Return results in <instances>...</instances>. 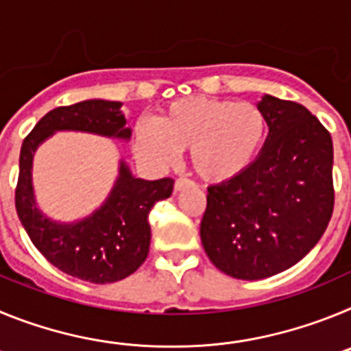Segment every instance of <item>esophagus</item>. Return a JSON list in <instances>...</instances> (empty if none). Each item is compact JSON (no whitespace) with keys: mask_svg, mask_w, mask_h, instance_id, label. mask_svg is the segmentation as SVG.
Instances as JSON below:
<instances>
[{"mask_svg":"<svg viewBox=\"0 0 351 351\" xmlns=\"http://www.w3.org/2000/svg\"><path fill=\"white\" fill-rule=\"evenodd\" d=\"M190 184H191L190 179L179 178V179H176V184H173V190L179 191V190H182V188H186V186H190Z\"/></svg>","mask_w":351,"mask_h":351,"instance_id":"esophagus-1","label":"esophagus"}]
</instances>
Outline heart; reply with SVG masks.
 <instances>
[{
    "label": "heart",
    "instance_id": "1",
    "mask_svg": "<svg viewBox=\"0 0 351 351\" xmlns=\"http://www.w3.org/2000/svg\"><path fill=\"white\" fill-rule=\"evenodd\" d=\"M267 135L262 108L250 101L190 96L167 105L158 121L141 119L133 128L138 158L167 167L190 149V165L207 182L237 178L256 160Z\"/></svg>",
    "mask_w": 351,
    "mask_h": 351
}]
</instances>
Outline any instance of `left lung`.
Returning a JSON list of instances; mask_svg holds the SVG:
<instances>
[{
    "instance_id": "8db88e82",
    "label": "left lung",
    "mask_w": 351,
    "mask_h": 351,
    "mask_svg": "<svg viewBox=\"0 0 351 351\" xmlns=\"http://www.w3.org/2000/svg\"><path fill=\"white\" fill-rule=\"evenodd\" d=\"M267 141L237 178L207 188L200 237L210 262L237 280L295 265L332 218V137L304 105L265 95Z\"/></svg>"
}]
</instances>
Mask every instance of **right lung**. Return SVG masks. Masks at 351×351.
I'll use <instances>...</instances> for the list:
<instances>
[{"label":"right lung","instance_id":"obj_1","mask_svg":"<svg viewBox=\"0 0 351 351\" xmlns=\"http://www.w3.org/2000/svg\"><path fill=\"white\" fill-rule=\"evenodd\" d=\"M58 130H79L130 138L119 101L86 100L47 112L24 138L19 158L15 209L31 243L49 262L89 283H116L141 267L149 253V213L172 195L173 179L132 178L125 163L112 193L100 210L73 225L52 223L36 209L31 188V161L42 141Z\"/></svg>","mask_w":351,"mask_h":351}]
</instances>
